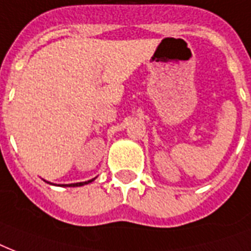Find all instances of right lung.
<instances>
[{"label": "right lung", "instance_id": "1", "mask_svg": "<svg viewBox=\"0 0 251 251\" xmlns=\"http://www.w3.org/2000/svg\"><path fill=\"white\" fill-rule=\"evenodd\" d=\"M95 178H97V176H95ZM95 178H93V179H90V180H86V182H78V183H71V184H59V186H63V187H79V186H83V184L90 183V182H93ZM46 182H47V180H46ZM47 183L53 184V183H51V182H47Z\"/></svg>", "mask_w": 251, "mask_h": 251}]
</instances>
